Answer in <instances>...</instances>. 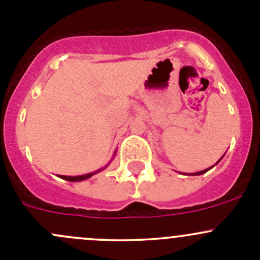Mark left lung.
<instances>
[{"mask_svg":"<svg viewBox=\"0 0 260 260\" xmlns=\"http://www.w3.org/2000/svg\"><path fill=\"white\" fill-rule=\"evenodd\" d=\"M219 161H220V159H219ZM219 161H217V162H219ZM210 169H211V167H209V169L204 170V171H200V172H196V174H191V175H192V176H198V175H203V174H205V172H206V171H209V170H210ZM187 175H190V174H187Z\"/></svg>","mask_w":260,"mask_h":260,"instance_id":"1","label":"left lung"}]
</instances>
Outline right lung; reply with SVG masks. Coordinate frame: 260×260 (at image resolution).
Segmentation results:
<instances>
[{"instance_id":"1","label":"right lung","mask_w":260,"mask_h":260,"mask_svg":"<svg viewBox=\"0 0 260 260\" xmlns=\"http://www.w3.org/2000/svg\"><path fill=\"white\" fill-rule=\"evenodd\" d=\"M104 169H106V167H104ZM102 170H103V169L98 170V171L90 172V174L81 175V176H60V177H61L62 180H67V181H72V182H75V181H83V180L89 179V177H91V176H93V175H95V174H98V172H101Z\"/></svg>"}]
</instances>
